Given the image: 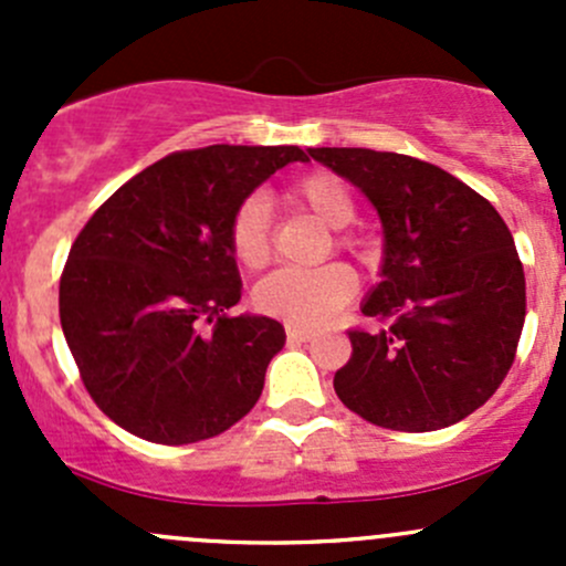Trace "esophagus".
<instances>
[{
    "instance_id": "1",
    "label": "esophagus",
    "mask_w": 566,
    "mask_h": 566,
    "mask_svg": "<svg viewBox=\"0 0 566 566\" xmlns=\"http://www.w3.org/2000/svg\"><path fill=\"white\" fill-rule=\"evenodd\" d=\"M312 336H315V331H312V328H304V325L287 323V339L290 342H310Z\"/></svg>"
}]
</instances>
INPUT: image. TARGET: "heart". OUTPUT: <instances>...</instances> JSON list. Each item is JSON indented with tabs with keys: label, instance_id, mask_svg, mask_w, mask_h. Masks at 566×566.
Listing matches in <instances>:
<instances>
[{
	"label": "heart",
	"instance_id": "b5f03b06",
	"mask_svg": "<svg viewBox=\"0 0 566 566\" xmlns=\"http://www.w3.org/2000/svg\"><path fill=\"white\" fill-rule=\"evenodd\" d=\"M290 199L319 224L345 230L356 216V202L345 182L331 172H312L290 188ZM230 247L241 265L256 268L271 260V208L260 193H251L238 205L230 224ZM358 279L342 262L315 271H284L262 279L254 290V304L273 317L295 325H317L342 310L356 295Z\"/></svg>",
	"mask_w": 566,
	"mask_h": 566
}]
</instances>
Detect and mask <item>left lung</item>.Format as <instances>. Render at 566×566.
<instances>
[{
	"label": "left lung",
	"mask_w": 566,
	"mask_h": 566,
	"mask_svg": "<svg viewBox=\"0 0 566 566\" xmlns=\"http://www.w3.org/2000/svg\"><path fill=\"white\" fill-rule=\"evenodd\" d=\"M378 210L380 282L334 375L342 402L386 430L430 432L482 408L515 361L526 276L499 210L441 167L364 147H310Z\"/></svg>",
	"instance_id": "left-lung-1"
}]
</instances>
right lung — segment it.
I'll return each instance as SVG.
<instances>
[{
  "label": "right lung",
  "mask_w": 566,
  "mask_h": 566,
  "mask_svg": "<svg viewBox=\"0 0 566 566\" xmlns=\"http://www.w3.org/2000/svg\"><path fill=\"white\" fill-rule=\"evenodd\" d=\"M301 147L210 145L130 177L78 232L60 279V323L101 410L153 443H197L254 408L284 325L230 317L241 273L238 205Z\"/></svg>",
  "instance_id": "1"
}]
</instances>
